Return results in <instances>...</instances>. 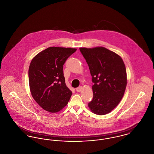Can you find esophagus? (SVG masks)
Wrapping results in <instances>:
<instances>
[{"label": "esophagus", "instance_id": "obj_1", "mask_svg": "<svg viewBox=\"0 0 154 154\" xmlns=\"http://www.w3.org/2000/svg\"><path fill=\"white\" fill-rule=\"evenodd\" d=\"M82 90V86H79V87H78V88H77L76 89V92H81Z\"/></svg>", "mask_w": 154, "mask_h": 154}]
</instances>
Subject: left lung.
Returning a JSON list of instances; mask_svg holds the SVG:
<instances>
[{
    "label": "left lung",
    "instance_id": "1",
    "mask_svg": "<svg viewBox=\"0 0 154 154\" xmlns=\"http://www.w3.org/2000/svg\"><path fill=\"white\" fill-rule=\"evenodd\" d=\"M79 50L88 64L94 83L93 97L88 107L97 115L109 113L122 100L127 86L123 59L103 47H81Z\"/></svg>",
    "mask_w": 154,
    "mask_h": 154
}]
</instances>
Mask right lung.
<instances>
[{"instance_id":"right-lung-1","label":"right lung","mask_w":154,"mask_h":154,"mask_svg":"<svg viewBox=\"0 0 154 154\" xmlns=\"http://www.w3.org/2000/svg\"><path fill=\"white\" fill-rule=\"evenodd\" d=\"M76 48L51 47L37 54L29 69L31 96L44 110L61 111L68 104L72 92L66 86L63 65Z\"/></svg>"}]
</instances>
